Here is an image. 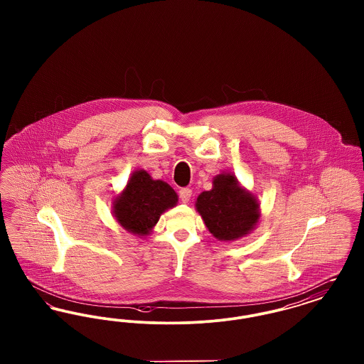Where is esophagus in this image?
I'll return each instance as SVG.
<instances>
[{"label":"esophagus","instance_id":"obj_1","mask_svg":"<svg viewBox=\"0 0 364 364\" xmlns=\"http://www.w3.org/2000/svg\"><path fill=\"white\" fill-rule=\"evenodd\" d=\"M178 196L181 199L183 203H188L190 202L191 196H192V191L190 188H181L178 192Z\"/></svg>","mask_w":364,"mask_h":364}]
</instances>
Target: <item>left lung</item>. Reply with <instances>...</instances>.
Segmentation results:
<instances>
[{"instance_id":"obj_1","label":"left lung","mask_w":364,"mask_h":364,"mask_svg":"<svg viewBox=\"0 0 364 364\" xmlns=\"http://www.w3.org/2000/svg\"><path fill=\"white\" fill-rule=\"evenodd\" d=\"M196 210L208 232L218 240L232 242L255 229L260 217L257 198L244 190L235 174L221 173L213 178V188L196 199Z\"/></svg>"}]
</instances>
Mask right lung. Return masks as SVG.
Returning <instances> with one entry per match:
<instances>
[{
    "label": "right lung",
    "instance_id": "add662e5",
    "mask_svg": "<svg viewBox=\"0 0 364 364\" xmlns=\"http://www.w3.org/2000/svg\"><path fill=\"white\" fill-rule=\"evenodd\" d=\"M178 196L162 180H153L146 171L134 172L127 187L113 202V215L128 232L147 236L161 214L177 205Z\"/></svg>",
    "mask_w": 364,
    "mask_h": 364
}]
</instances>
